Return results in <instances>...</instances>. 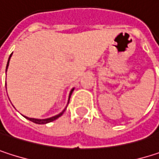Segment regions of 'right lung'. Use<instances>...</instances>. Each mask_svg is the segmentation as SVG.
Segmentation results:
<instances>
[{
	"label": "right lung",
	"mask_w": 159,
	"mask_h": 159,
	"mask_svg": "<svg viewBox=\"0 0 159 159\" xmlns=\"http://www.w3.org/2000/svg\"><path fill=\"white\" fill-rule=\"evenodd\" d=\"M12 54H13V53H12ZM12 54L10 55V57H9V59H8V62H7V66H6V72H7V68H8V66H9V61H10V59H11V57H12ZM5 85H6V84H5ZM74 90H75V88H73V89L70 91L69 98H68V103H69V100H70L71 95H72V93H73V91H74ZM68 103H67V104H68ZM66 108H67V106H66ZM66 108H65L63 111H61V112H60L59 114H57V115H55V116H53V117L48 118V119H34V118H28V117H25V116H24V117H25V118H26L27 120H31V121H33V122L37 123V124H46V123L51 122V121H53V120H57L59 117H61V116L63 114L64 111L66 110Z\"/></svg>",
	"instance_id": "right-lung-1"
}]
</instances>
